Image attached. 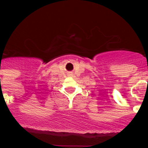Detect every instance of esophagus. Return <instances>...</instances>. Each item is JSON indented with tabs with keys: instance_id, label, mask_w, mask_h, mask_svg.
<instances>
[{
	"instance_id": "1",
	"label": "esophagus",
	"mask_w": 148,
	"mask_h": 148,
	"mask_svg": "<svg viewBox=\"0 0 148 148\" xmlns=\"http://www.w3.org/2000/svg\"><path fill=\"white\" fill-rule=\"evenodd\" d=\"M72 74H72V73H71V72L70 73V75H72Z\"/></svg>"
}]
</instances>
